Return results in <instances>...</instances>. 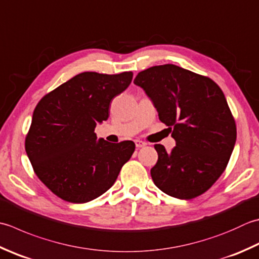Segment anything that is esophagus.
Wrapping results in <instances>:
<instances>
[{
	"label": "esophagus",
	"mask_w": 259,
	"mask_h": 259,
	"mask_svg": "<svg viewBox=\"0 0 259 259\" xmlns=\"http://www.w3.org/2000/svg\"><path fill=\"white\" fill-rule=\"evenodd\" d=\"M135 143H136L137 148H143V147H145L147 145L145 141H141V140H136Z\"/></svg>",
	"instance_id": "1"
}]
</instances>
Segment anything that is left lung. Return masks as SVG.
<instances>
[{
    "mask_svg": "<svg viewBox=\"0 0 259 259\" xmlns=\"http://www.w3.org/2000/svg\"><path fill=\"white\" fill-rule=\"evenodd\" d=\"M134 83L148 95L176 141L169 153L155 145V185L181 200L203 194L225 171L236 144V122L224 92L211 78L173 64L145 69Z\"/></svg>",
    "mask_w": 259,
    "mask_h": 259,
    "instance_id": "obj_1",
    "label": "left lung"
}]
</instances>
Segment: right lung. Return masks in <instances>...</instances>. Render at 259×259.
<instances>
[{
    "instance_id": "add662e5",
    "label": "right lung",
    "mask_w": 259,
    "mask_h": 259,
    "mask_svg": "<svg viewBox=\"0 0 259 259\" xmlns=\"http://www.w3.org/2000/svg\"><path fill=\"white\" fill-rule=\"evenodd\" d=\"M133 72H84L46 94L35 106L25 151L35 175L64 201L86 203L105 193L135 151L131 140L99 139L113 98L130 85Z\"/></svg>"
}]
</instances>
